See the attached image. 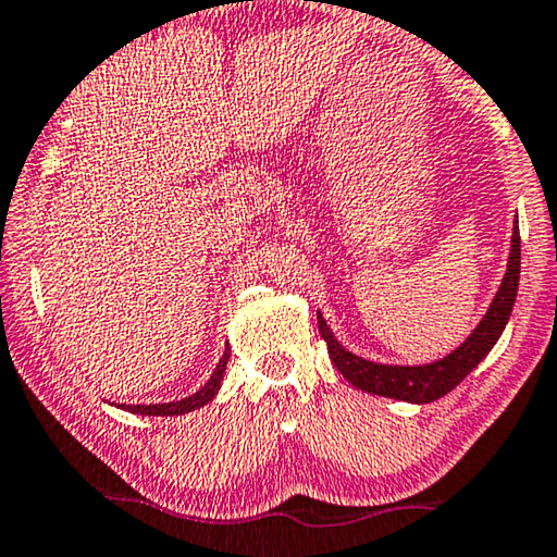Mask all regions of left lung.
<instances>
[{"instance_id": "obj_1", "label": "left lung", "mask_w": 557, "mask_h": 557, "mask_svg": "<svg viewBox=\"0 0 557 557\" xmlns=\"http://www.w3.org/2000/svg\"><path fill=\"white\" fill-rule=\"evenodd\" d=\"M518 282H520V230L518 222L512 225V239H510V257H508V270L497 287L491 307L483 314V320L478 322V327L470 332V337L465 339L460 347H455L450 355H445L443 360L428 362V364H383L364 360L360 355L345 350L337 343V337L332 335L327 322L318 312V327L322 339L327 343L330 360L335 362V368L343 372L345 380H350L362 393L370 395H383L393 397V400L425 405L433 403L437 397L450 393L458 387L480 362L485 360V355L493 350V345L500 339L505 325H508L512 305L518 297Z\"/></svg>"}]
</instances>
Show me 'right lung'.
Masks as SVG:
<instances>
[{
	"label": "right lung",
	"mask_w": 557,
	"mask_h": 557,
	"mask_svg": "<svg viewBox=\"0 0 557 557\" xmlns=\"http://www.w3.org/2000/svg\"><path fill=\"white\" fill-rule=\"evenodd\" d=\"M227 360H230V347H225V355L220 358L218 368H214V372H212V377L207 380V383L199 387L195 395L185 397V400L162 403V405H122V410L135 412V414H152V418H170V414H185V412H193L197 408H205V405L210 403L214 395H218L222 375H225V370H227Z\"/></svg>",
	"instance_id": "add662e5"
}]
</instances>
